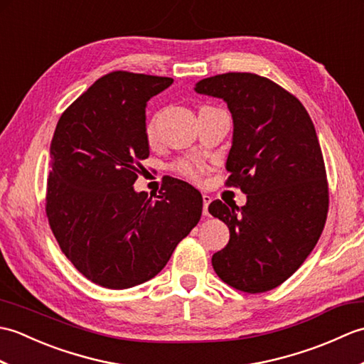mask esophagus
Listing matches in <instances>:
<instances>
[{"label": "esophagus", "mask_w": 364, "mask_h": 364, "mask_svg": "<svg viewBox=\"0 0 364 364\" xmlns=\"http://www.w3.org/2000/svg\"><path fill=\"white\" fill-rule=\"evenodd\" d=\"M203 215H210V213H208V205L211 203V197L208 194H203Z\"/></svg>", "instance_id": "obj_1"}]
</instances>
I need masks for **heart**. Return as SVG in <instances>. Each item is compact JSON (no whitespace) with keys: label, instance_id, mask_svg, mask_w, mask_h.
Segmentation results:
<instances>
[{"label":"heart","instance_id":"1","mask_svg":"<svg viewBox=\"0 0 364 364\" xmlns=\"http://www.w3.org/2000/svg\"><path fill=\"white\" fill-rule=\"evenodd\" d=\"M146 134H149V137L153 136V125H149V128H146ZM175 167L181 175L192 178V180H197L205 170L202 164H197V162H191V161H180Z\"/></svg>","mask_w":364,"mask_h":364}]
</instances>
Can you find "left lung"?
Returning <instances> with one entry per match:
<instances>
[{"label":"left lung","mask_w":364,"mask_h":364,"mask_svg":"<svg viewBox=\"0 0 364 364\" xmlns=\"http://www.w3.org/2000/svg\"><path fill=\"white\" fill-rule=\"evenodd\" d=\"M196 92L227 103L233 117L227 184L247 194L241 208L220 200L208 208L230 230L213 267L239 291H270L301 266L326 225L328 184L318 134L304 105L264 76L215 75Z\"/></svg>","instance_id":"1"}]
</instances>
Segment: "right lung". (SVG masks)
Here are the masks:
<instances>
[{"instance_id": "add662e5", "label": "right lung", "mask_w": 364, "mask_h": 364, "mask_svg": "<svg viewBox=\"0 0 364 364\" xmlns=\"http://www.w3.org/2000/svg\"><path fill=\"white\" fill-rule=\"evenodd\" d=\"M172 82L107 73L54 129L46 215L65 257L103 288H133L158 275L202 215V194L186 181L172 178L156 198L133 188L150 154L146 102Z\"/></svg>"}]
</instances>
